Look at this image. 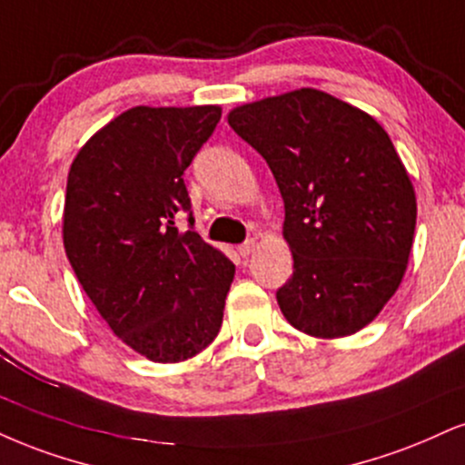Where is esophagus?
<instances>
[{
    "label": "esophagus",
    "mask_w": 465,
    "mask_h": 465,
    "mask_svg": "<svg viewBox=\"0 0 465 465\" xmlns=\"http://www.w3.org/2000/svg\"><path fill=\"white\" fill-rule=\"evenodd\" d=\"M253 251H255V240H247V242L238 244V255L249 257L251 253H253Z\"/></svg>",
    "instance_id": "1"
}]
</instances>
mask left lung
Segmentation results:
<instances>
[{
	"label": "left lung",
	"instance_id": "left-lung-1",
	"mask_svg": "<svg viewBox=\"0 0 465 465\" xmlns=\"http://www.w3.org/2000/svg\"><path fill=\"white\" fill-rule=\"evenodd\" d=\"M282 193L292 277L277 290L286 321L314 338H344L392 299L416 229V193L385 130L316 88L233 108Z\"/></svg>",
	"mask_w": 465,
	"mask_h": 465
}]
</instances>
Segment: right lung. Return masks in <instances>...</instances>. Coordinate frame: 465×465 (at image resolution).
Instances as JSON below:
<instances>
[{"mask_svg": "<svg viewBox=\"0 0 465 465\" xmlns=\"http://www.w3.org/2000/svg\"><path fill=\"white\" fill-rule=\"evenodd\" d=\"M218 121V105H136L84 144L66 179V257L114 335L151 361L194 357L223 322L236 266L193 232L183 183ZM182 211L188 232L174 227Z\"/></svg>", "mask_w": 465, "mask_h": 465, "instance_id": "1", "label": "right lung"}]
</instances>
